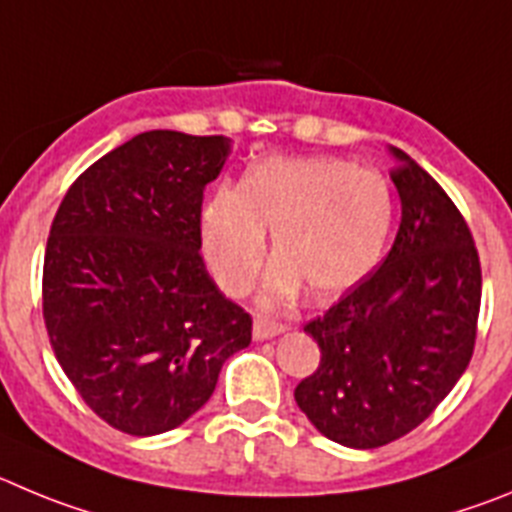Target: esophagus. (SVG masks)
I'll use <instances>...</instances> for the list:
<instances>
[{
  "mask_svg": "<svg viewBox=\"0 0 512 512\" xmlns=\"http://www.w3.org/2000/svg\"><path fill=\"white\" fill-rule=\"evenodd\" d=\"M280 331H285V324H280V321H273V319H265V316H257L255 324H252V334H255L257 342L270 339V336H278Z\"/></svg>",
  "mask_w": 512,
  "mask_h": 512,
  "instance_id": "obj_1",
  "label": "esophagus"
}]
</instances>
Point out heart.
Segmentation results:
<instances>
[{"label": "heart", "instance_id": "obj_1", "mask_svg": "<svg viewBox=\"0 0 512 512\" xmlns=\"http://www.w3.org/2000/svg\"><path fill=\"white\" fill-rule=\"evenodd\" d=\"M393 227L390 183L339 158H267L242 186H222L201 214L211 275L227 293L255 278L273 232L278 262L262 285L267 306L290 301L301 283L334 298L370 273Z\"/></svg>", "mask_w": 512, "mask_h": 512}]
</instances>
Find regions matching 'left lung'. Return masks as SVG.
I'll return each mask as SVG.
<instances>
[{
	"label": "left lung",
	"instance_id": "8db88e82",
	"mask_svg": "<svg viewBox=\"0 0 512 512\" xmlns=\"http://www.w3.org/2000/svg\"><path fill=\"white\" fill-rule=\"evenodd\" d=\"M390 170L400 227L388 257L303 329L321 349L296 403L326 439L377 449L421 426L467 370L482 301L462 211L403 150Z\"/></svg>",
	"mask_w": 512,
	"mask_h": 512
}]
</instances>
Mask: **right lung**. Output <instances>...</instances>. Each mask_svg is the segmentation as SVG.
Returning <instances> with one entry per match:
<instances>
[{
  "label": "right lung",
  "instance_id": "1",
  "mask_svg": "<svg viewBox=\"0 0 512 512\" xmlns=\"http://www.w3.org/2000/svg\"><path fill=\"white\" fill-rule=\"evenodd\" d=\"M227 155L222 135L142 132L89 165L50 224V347L81 400L122 434L181 426L252 342V316L199 252L204 188Z\"/></svg>",
  "mask_w": 512,
  "mask_h": 512
}]
</instances>
